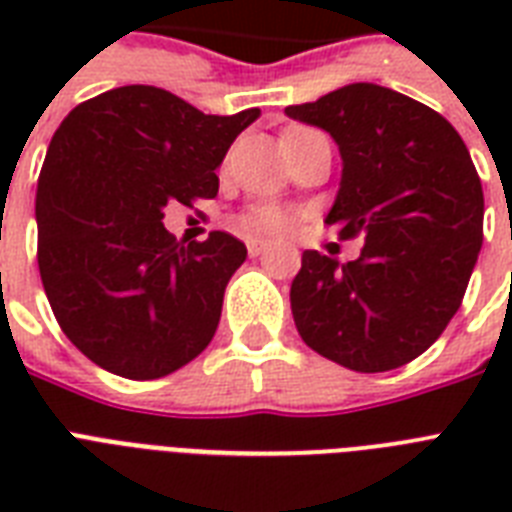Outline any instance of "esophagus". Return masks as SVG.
I'll return each mask as SVG.
<instances>
[{
	"label": "esophagus",
	"instance_id": "1",
	"mask_svg": "<svg viewBox=\"0 0 512 512\" xmlns=\"http://www.w3.org/2000/svg\"><path fill=\"white\" fill-rule=\"evenodd\" d=\"M247 252H249V257H260L268 252V244H265V241H249Z\"/></svg>",
	"mask_w": 512,
	"mask_h": 512
}]
</instances>
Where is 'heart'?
<instances>
[{
  "label": "heart",
  "mask_w": 512,
  "mask_h": 512,
  "mask_svg": "<svg viewBox=\"0 0 512 512\" xmlns=\"http://www.w3.org/2000/svg\"><path fill=\"white\" fill-rule=\"evenodd\" d=\"M241 228L247 233H255V236H279V233H287L292 228V215L281 207L268 204V207H257L249 215H244Z\"/></svg>",
  "instance_id": "heart-1"
}]
</instances>
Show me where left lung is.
Listing matches in <instances>:
<instances>
[{"label": "left lung", "mask_w": 512, "mask_h": 512, "mask_svg": "<svg viewBox=\"0 0 512 512\" xmlns=\"http://www.w3.org/2000/svg\"><path fill=\"white\" fill-rule=\"evenodd\" d=\"M284 114L337 143L340 188L324 223L364 239L350 263L305 249L289 289L297 332L353 372L409 364L452 321L484 244L468 146L433 108L372 82Z\"/></svg>", "instance_id": "left-lung-1"}]
</instances>
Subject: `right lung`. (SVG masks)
<instances>
[{
    "mask_svg": "<svg viewBox=\"0 0 512 512\" xmlns=\"http://www.w3.org/2000/svg\"><path fill=\"white\" fill-rule=\"evenodd\" d=\"M257 116L130 84L84 100L52 135L36 183L39 273L60 329L106 372L156 380L215 337L247 247L223 231L183 247L164 207L217 196L215 170Z\"/></svg>",
    "mask_w": 512,
    "mask_h": 512,
    "instance_id": "obj_1",
    "label": "right lung"
}]
</instances>
